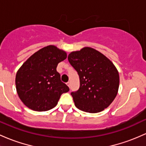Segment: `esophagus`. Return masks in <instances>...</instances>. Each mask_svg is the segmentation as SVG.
I'll list each match as a JSON object with an SVG mask.
<instances>
[{
  "label": "esophagus",
  "mask_w": 146,
  "mask_h": 146,
  "mask_svg": "<svg viewBox=\"0 0 146 146\" xmlns=\"http://www.w3.org/2000/svg\"><path fill=\"white\" fill-rule=\"evenodd\" d=\"M66 84H67V86H68V87H70V82H68L66 83Z\"/></svg>",
  "instance_id": "esophagus-1"
}]
</instances>
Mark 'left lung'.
<instances>
[{"label":"left lung","instance_id":"obj_1","mask_svg":"<svg viewBox=\"0 0 146 146\" xmlns=\"http://www.w3.org/2000/svg\"><path fill=\"white\" fill-rule=\"evenodd\" d=\"M68 60L80 77L79 89L71 93L77 108L98 113L110 106L119 87V74L114 64L90 47L71 52Z\"/></svg>","mask_w":146,"mask_h":146}]
</instances>
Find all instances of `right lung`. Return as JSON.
<instances>
[{
	"label": "right lung",
	"mask_w": 146,
	"mask_h": 146,
	"mask_svg": "<svg viewBox=\"0 0 146 146\" xmlns=\"http://www.w3.org/2000/svg\"><path fill=\"white\" fill-rule=\"evenodd\" d=\"M66 52L52 45L35 52L25 61L16 75V88L19 98L30 110L45 111L57 105L62 94L69 91L57 71Z\"/></svg>",
	"instance_id": "1"
}]
</instances>
